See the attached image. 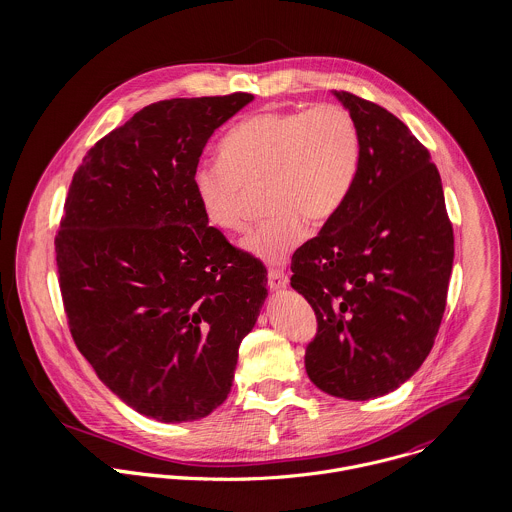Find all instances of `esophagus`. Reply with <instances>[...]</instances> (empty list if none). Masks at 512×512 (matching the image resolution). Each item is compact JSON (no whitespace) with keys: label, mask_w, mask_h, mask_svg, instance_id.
Returning <instances> with one entry per match:
<instances>
[{"label":"esophagus","mask_w":512,"mask_h":512,"mask_svg":"<svg viewBox=\"0 0 512 512\" xmlns=\"http://www.w3.org/2000/svg\"><path fill=\"white\" fill-rule=\"evenodd\" d=\"M268 286H270V292H282L288 288V276L280 270H270Z\"/></svg>","instance_id":"esophagus-1"}]
</instances>
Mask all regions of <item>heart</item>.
<instances>
[{
  "mask_svg": "<svg viewBox=\"0 0 512 512\" xmlns=\"http://www.w3.org/2000/svg\"><path fill=\"white\" fill-rule=\"evenodd\" d=\"M361 130L341 106L268 110L236 124L220 142V161L193 169L203 217L222 232L244 224L242 191L266 181L270 217L246 232L242 250L282 266L307 234V220L333 219L349 199L361 167Z\"/></svg>",
  "mask_w": 512,
  "mask_h": 512,
  "instance_id": "obj_1",
  "label": "heart"
}]
</instances>
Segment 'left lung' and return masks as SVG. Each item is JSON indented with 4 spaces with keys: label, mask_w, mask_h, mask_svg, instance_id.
Wrapping results in <instances>:
<instances>
[{
    "label": "left lung",
    "mask_w": 512,
    "mask_h": 512,
    "mask_svg": "<svg viewBox=\"0 0 512 512\" xmlns=\"http://www.w3.org/2000/svg\"><path fill=\"white\" fill-rule=\"evenodd\" d=\"M333 96L361 130V167L341 211L292 258V288L317 315L305 370L345 400L384 396L430 355L453 266V228L430 151L388 110Z\"/></svg>",
    "instance_id": "obj_1"
}]
</instances>
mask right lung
Wrapping results in <instances>:
<instances>
[{"label":"right lung","instance_id":"add662e5","mask_svg":"<svg viewBox=\"0 0 512 512\" xmlns=\"http://www.w3.org/2000/svg\"><path fill=\"white\" fill-rule=\"evenodd\" d=\"M252 94L173 98L110 132L74 173L55 240L74 343L96 376L157 422L226 400L266 272L209 226L191 175Z\"/></svg>","mask_w":512,"mask_h":512}]
</instances>
